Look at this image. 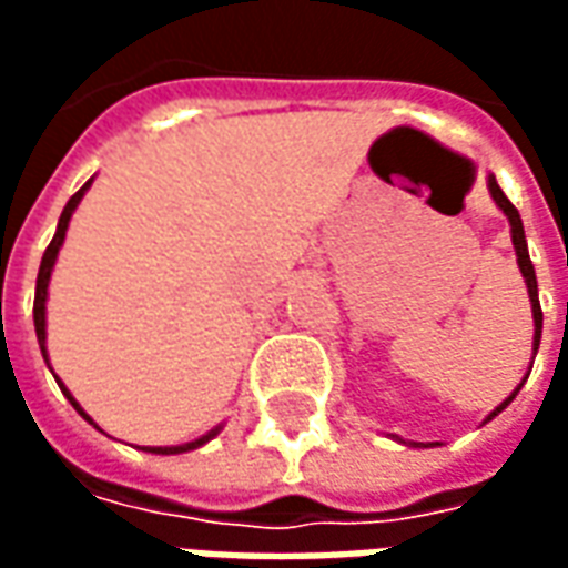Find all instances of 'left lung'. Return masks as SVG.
I'll return each mask as SVG.
<instances>
[{"label":"left lung","instance_id":"obj_1","mask_svg":"<svg viewBox=\"0 0 568 568\" xmlns=\"http://www.w3.org/2000/svg\"><path fill=\"white\" fill-rule=\"evenodd\" d=\"M489 194L493 200L499 203V210L508 215V222H511V240H514V248H517V264H520V273H524L526 280V288H529V301H532V320H536V337H532V346L538 349V341H541V307H538V283H536V271H532V261H529V252H526V236H524V222H520V212L514 210V203L505 194H501V187L496 185V175H489ZM520 393V389H514V395ZM511 398L508 402H501L487 419H493L496 414H501L505 407L511 405Z\"/></svg>","mask_w":568,"mask_h":568}]
</instances>
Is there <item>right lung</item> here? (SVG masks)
<instances>
[{"instance_id": "obj_1", "label": "right lung", "mask_w": 568, "mask_h": 568, "mask_svg": "<svg viewBox=\"0 0 568 568\" xmlns=\"http://www.w3.org/2000/svg\"><path fill=\"white\" fill-rule=\"evenodd\" d=\"M91 187V182L88 185H81L72 197H69L67 210H63V215H60V222H57V234L54 240H51V246L44 248L42 255V267H39V280H36V301H32V320H36V337H39V344H42V356H44V301H48V280H51V271H54V261H57V252H60V246H63V236H67V227H69V219H72V212H75V206H79V200L84 197V191ZM63 389V386H60ZM67 393V389H63ZM67 398L75 405V398L67 393ZM75 410H79L81 417L91 419L84 410H81L79 405H75ZM215 432H210V435H203V438L191 440V444H182V447H149V453H185V450H194V447H200V444H206V440L212 438Z\"/></svg>"}]
</instances>
